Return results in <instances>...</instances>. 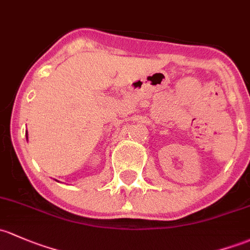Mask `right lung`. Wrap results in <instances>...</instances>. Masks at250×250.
Returning a JSON list of instances; mask_svg holds the SVG:
<instances>
[{
    "label": "right lung",
    "mask_w": 250,
    "mask_h": 250,
    "mask_svg": "<svg viewBox=\"0 0 250 250\" xmlns=\"http://www.w3.org/2000/svg\"><path fill=\"white\" fill-rule=\"evenodd\" d=\"M26 139H27V133H26Z\"/></svg>",
    "instance_id": "1"
}]
</instances>
